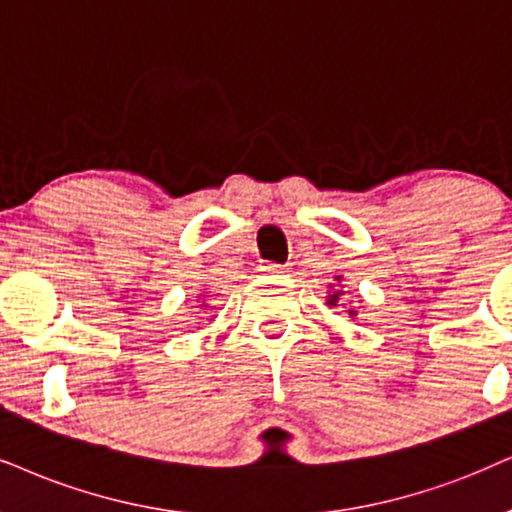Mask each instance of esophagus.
I'll return each instance as SVG.
<instances>
[{
  "instance_id": "1",
  "label": "esophagus",
  "mask_w": 512,
  "mask_h": 512,
  "mask_svg": "<svg viewBox=\"0 0 512 512\" xmlns=\"http://www.w3.org/2000/svg\"><path fill=\"white\" fill-rule=\"evenodd\" d=\"M283 264H276V262H267V264H262V271L267 276H278V274H283Z\"/></svg>"
}]
</instances>
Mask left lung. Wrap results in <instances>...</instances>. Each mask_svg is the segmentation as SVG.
Returning a JSON list of instances; mask_svg holds the SVG:
<instances>
[{
	"instance_id": "8db88e82",
	"label": "left lung",
	"mask_w": 512,
	"mask_h": 512,
	"mask_svg": "<svg viewBox=\"0 0 512 512\" xmlns=\"http://www.w3.org/2000/svg\"><path fill=\"white\" fill-rule=\"evenodd\" d=\"M338 281H340V278H338ZM340 295H342V290H335V293L328 295V304H335V302H338V300H340ZM349 316H357V312H354V309H349Z\"/></svg>"
}]
</instances>
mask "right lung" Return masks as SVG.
I'll return each mask as SVG.
<instances>
[{
  "label": "right lung",
  "mask_w": 512,
  "mask_h": 512,
  "mask_svg": "<svg viewBox=\"0 0 512 512\" xmlns=\"http://www.w3.org/2000/svg\"><path fill=\"white\" fill-rule=\"evenodd\" d=\"M203 307H205V304H203Z\"/></svg>",
  "instance_id": "add662e5"
}]
</instances>
